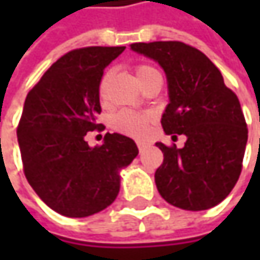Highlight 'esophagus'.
<instances>
[{
  "instance_id": "esophagus-1",
  "label": "esophagus",
  "mask_w": 260,
  "mask_h": 260,
  "mask_svg": "<svg viewBox=\"0 0 260 260\" xmlns=\"http://www.w3.org/2000/svg\"><path fill=\"white\" fill-rule=\"evenodd\" d=\"M137 146H138V149H140V152H143L147 146H149V143H146V141H141V140H138L137 141Z\"/></svg>"
}]
</instances>
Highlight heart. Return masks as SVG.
<instances>
[{
	"label": "heart",
	"instance_id": "1",
	"mask_svg": "<svg viewBox=\"0 0 260 260\" xmlns=\"http://www.w3.org/2000/svg\"><path fill=\"white\" fill-rule=\"evenodd\" d=\"M158 71L149 64H138L135 68V75L138 81L141 82V85L150 78L152 75H156ZM105 85H107V77H104L99 85V96L101 99L105 102L107 99V93H105ZM152 114L150 113H144V111H131V110H122L119 111L114 119H113V126L117 131L135 137V138H141L147 134V131L150 128L152 123Z\"/></svg>",
	"mask_w": 260,
	"mask_h": 260
}]
</instances>
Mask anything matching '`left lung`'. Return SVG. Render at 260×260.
Segmentation results:
<instances>
[{
  "mask_svg": "<svg viewBox=\"0 0 260 260\" xmlns=\"http://www.w3.org/2000/svg\"><path fill=\"white\" fill-rule=\"evenodd\" d=\"M132 51L161 64L170 104L161 125L182 149L156 143L164 161L155 183L170 205L205 211L223 202L242 170L248 129L238 96L226 87L218 68L199 49L176 42L132 43Z\"/></svg>",
  "mask_w": 260,
  "mask_h": 260,
  "instance_id": "left-lung-1",
  "label": "left lung"
}]
</instances>
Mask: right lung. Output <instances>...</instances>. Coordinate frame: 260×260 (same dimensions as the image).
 Here are the masks:
<instances>
[{"label": "right lung", "mask_w": 260, "mask_h": 260, "mask_svg": "<svg viewBox=\"0 0 260 260\" xmlns=\"http://www.w3.org/2000/svg\"><path fill=\"white\" fill-rule=\"evenodd\" d=\"M125 46H87L60 57L28 91L18 125L24 173L55 212L81 218L110 206L120 189L119 170L138 155L129 137L107 132L90 147L85 135L104 131L99 85L104 69Z\"/></svg>", "instance_id": "right-lung-1"}]
</instances>
